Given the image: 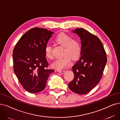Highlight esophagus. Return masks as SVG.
<instances>
[{
	"label": "esophagus",
	"mask_w": 120,
	"mask_h": 120,
	"mask_svg": "<svg viewBox=\"0 0 120 120\" xmlns=\"http://www.w3.org/2000/svg\"><path fill=\"white\" fill-rule=\"evenodd\" d=\"M57 71H58V72H59V73H62V74L64 73V72H65L64 70H58Z\"/></svg>",
	"instance_id": "34e87169"
}]
</instances>
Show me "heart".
Wrapping results in <instances>:
<instances>
[{"mask_svg":"<svg viewBox=\"0 0 120 120\" xmlns=\"http://www.w3.org/2000/svg\"><path fill=\"white\" fill-rule=\"evenodd\" d=\"M55 41L64 47L63 57L57 59L51 64L52 68L61 70L68 66L71 63V59H77L82 51V45L78 39L72 38V36L64 32H61L55 37ZM52 48L50 45H47L45 48V55L47 59L52 60Z\"/></svg>","mask_w":120,"mask_h":120,"instance_id":"obj_1","label":"heart"}]
</instances>
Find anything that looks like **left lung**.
<instances>
[{"label": "left lung", "mask_w": 120, "mask_h": 120, "mask_svg": "<svg viewBox=\"0 0 120 120\" xmlns=\"http://www.w3.org/2000/svg\"><path fill=\"white\" fill-rule=\"evenodd\" d=\"M80 37L81 56L72 66L74 79L68 84L75 93L84 94L90 92L101 79L107 56L99 38L82 28L72 30Z\"/></svg>", "instance_id": "8db88e82"}]
</instances>
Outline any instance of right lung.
<instances>
[{"label": "right lung", "instance_id": "right-lung-1", "mask_svg": "<svg viewBox=\"0 0 120 120\" xmlns=\"http://www.w3.org/2000/svg\"><path fill=\"white\" fill-rule=\"evenodd\" d=\"M54 32L45 28H33L17 43L13 52L14 71L20 84L28 92L43 90L50 74L45 48Z\"/></svg>", "mask_w": 120, "mask_h": 120}]
</instances>
